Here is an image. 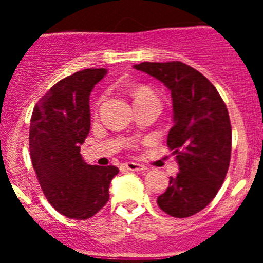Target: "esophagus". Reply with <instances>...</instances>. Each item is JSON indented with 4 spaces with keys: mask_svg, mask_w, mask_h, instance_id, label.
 Here are the masks:
<instances>
[{
    "mask_svg": "<svg viewBox=\"0 0 263 263\" xmlns=\"http://www.w3.org/2000/svg\"><path fill=\"white\" fill-rule=\"evenodd\" d=\"M122 170H127V171H143L146 170V167L143 164L136 163V162H126L121 166Z\"/></svg>",
    "mask_w": 263,
    "mask_h": 263,
    "instance_id": "obj_1",
    "label": "esophagus"
}]
</instances>
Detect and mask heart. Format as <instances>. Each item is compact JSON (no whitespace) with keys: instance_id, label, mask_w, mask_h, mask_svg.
Here are the masks:
<instances>
[{"instance_id":"heart-1","label":"heart","mask_w":263,"mask_h":263,"mask_svg":"<svg viewBox=\"0 0 263 263\" xmlns=\"http://www.w3.org/2000/svg\"><path fill=\"white\" fill-rule=\"evenodd\" d=\"M134 97V103H141V101H148V100H158L157 96L152 90L146 87H137L132 92Z\"/></svg>"}]
</instances>
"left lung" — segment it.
<instances>
[{
	"mask_svg": "<svg viewBox=\"0 0 263 263\" xmlns=\"http://www.w3.org/2000/svg\"><path fill=\"white\" fill-rule=\"evenodd\" d=\"M134 68L163 83L171 92L174 126L167 146L176 155L179 173L170 178L159 208L184 218L204 210L218 192L229 168L232 126L215 85L182 62L136 64Z\"/></svg>",
	"mask_w": 263,
	"mask_h": 263,
	"instance_id": "obj_1",
	"label": "left lung"
}]
</instances>
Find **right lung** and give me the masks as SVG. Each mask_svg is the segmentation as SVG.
Masks as SVG:
<instances>
[{
  "label": "right lung",
  "instance_id": "1",
  "mask_svg": "<svg viewBox=\"0 0 263 263\" xmlns=\"http://www.w3.org/2000/svg\"><path fill=\"white\" fill-rule=\"evenodd\" d=\"M88 68L58 81L31 116L29 146L32 167L48 203L62 215L87 220L109 200L115 166H90L80 154L90 129L89 96L106 75Z\"/></svg>",
  "mask_w": 263,
  "mask_h": 263
}]
</instances>
